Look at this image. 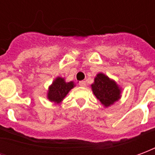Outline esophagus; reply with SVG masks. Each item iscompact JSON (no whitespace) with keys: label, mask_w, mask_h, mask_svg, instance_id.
<instances>
[{"label":"esophagus","mask_w":155,"mask_h":155,"mask_svg":"<svg viewBox=\"0 0 155 155\" xmlns=\"http://www.w3.org/2000/svg\"><path fill=\"white\" fill-rule=\"evenodd\" d=\"M79 86H81V87H85L86 86L85 81H80V82H79Z\"/></svg>","instance_id":"obj_1"}]
</instances>
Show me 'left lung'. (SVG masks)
I'll list each match as a JSON object with an SVG mask.
<instances>
[{
	"label": "left lung",
	"mask_w": 155,
	"mask_h": 155,
	"mask_svg": "<svg viewBox=\"0 0 155 155\" xmlns=\"http://www.w3.org/2000/svg\"><path fill=\"white\" fill-rule=\"evenodd\" d=\"M91 89L101 103L105 107L113 105L120 98L121 89L114 80H111L104 73H98L91 84Z\"/></svg>",
	"instance_id": "1"
}]
</instances>
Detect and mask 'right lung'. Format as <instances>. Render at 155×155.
<instances>
[{
  "mask_svg": "<svg viewBox=\"0 0 155 155\" xmlns=\"http://www.w3.org/2000/svg\"><path fill=\"white\" fill-rule=\"evenodd\" d=\"M74 87L75 84L73 82H66L64 78L58 77L53 82L52 85L49 86L47 97L49 101H54V103H60L70 90Z\"/></svg>",
  "mask_w": 155,
  "mask_h": 155,
  "instance_id": "right-lung-1",
  "label": "right lung"
}]
</instances>
